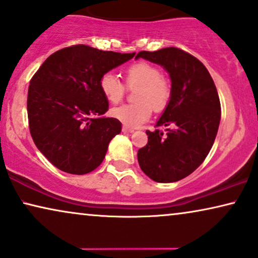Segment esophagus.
I'll return each instance as SVG.
<instances>
[{"label": "esophagus", "instance_id": "1", "mask_svg": "<svg viewBox=\"0 0 258 258\" xmlns=\"http://www.w3.org/2000/svg\"><path fill=\"white\" fill-rule=\"evenodd\" d=\"M122 132L123 133H134V132H135V130H134L133 128H129V126H123V128H122Z\"/></svg>", "mask_w": 258, "mask_h": 258}]
</instances>
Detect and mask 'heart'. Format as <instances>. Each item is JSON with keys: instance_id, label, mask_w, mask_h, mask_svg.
I'll return each mask as SVG.
<instances>
[{"instance_id": "1", "label": "heart", "mask_w": 258, "mask_h": 258, "mask_svg": "<svg viewBox=\"0 0 258 258\" xmlns=\"http://www.w3.org/2000/svg\"><path fill=\"white\" fill-rule=\"evenodd\" d=\"M125 79L129 88L139 86L135 104H124L111 110V116L125 126L136 128L148 121L152 108L162 111L170 98V85L160 76L158 68L148 62H136L125 70ZM99 89L108 102L117 104L124 96L125 89L113 73H105L99 80Z\"/></svg>"}]
</instances>
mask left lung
Masks as SVG:
<instances>
[{
	"label": "left lung",
	"mask_w": 258,
	"mask_h": 258,
	"mask_svg": "<svg viewBox=\"0 0 258 258\" xmlns=\"http://www.w3.org/2000/svg\"><path fill=\"white\" fill-rule=\"evenodd\" d=\"M158 63L169 75L170 98L148 143L137 152L143 173L156 182H175L202 165L218 133L220 102L204 63L175 47L142 51L136 59ZM170 128H168V126Z\"/></svg>",
	"instance_id": "obj_1"
}]
</instances>
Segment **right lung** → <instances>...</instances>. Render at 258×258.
Instances as JSON below:
<instances>
[{"mask_svg":"<svg viewBox=\"0 0 258 258\" xmlns=\"http://www.w3.org/2000/svg\"><path fill=\"white\" fill-rule=\"evenodd\" d=\"M134 55L76 45L53 53L40 66L28 88L29 130L56 168L83 175L103 162L122 123L104 116L109 102L99 80Z\"/></svg>","mask_w":258,"mask_h":258,"instance_id":"add662e5","label":"right lung"}]
</instances>
